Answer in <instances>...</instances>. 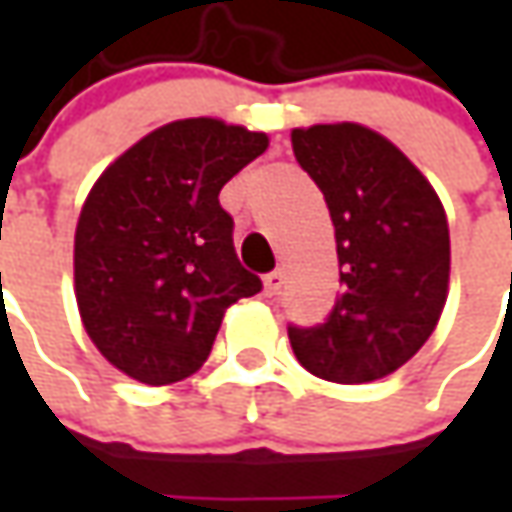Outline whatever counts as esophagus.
<instances>
[{"mask_svg":"<svg viewBox=\"0 0 512 512\" xmlns=\"http://www.w3.org/2000/svg\"><path fill=\"white\" fill-rule=\"evenodd\" d=\"M285 287V273L282 270H273V273H267L265 276V293L267 296H276L279 290Z\"/></svg>","mask_w":512,"mask_h":512,"instance_id":"esophagus-1","label":"esophagus"}]
</instances>
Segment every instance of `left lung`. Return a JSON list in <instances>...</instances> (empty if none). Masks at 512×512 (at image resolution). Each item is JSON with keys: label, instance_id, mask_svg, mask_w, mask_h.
<instances>
[{"label": "left lung", "instance_id": "8db88e82", "mask_svg": "<svg viewBox=\"0 0 512 512\" xmlns=\"http://www.w3.org/2000/svg\"><path fill=\"white\" fill-rule=\"evenodd\" d=\"M290 142L325 193L342 282L325 325L287 327L290 347L325 382L384 379L442 319L450 287L442 199L402 150L364 125L293 128Z\"/></svg>", "mask_w": 512, "mask_h": 512}]
</instances>
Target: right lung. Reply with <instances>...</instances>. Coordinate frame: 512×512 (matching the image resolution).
Instances as JSON below:
<instances>
[{
  "instance_id": "obj_1",
  "label": "right lung",
  "mask_w": 512,
  "mask_h": 512,
  "mask_svg": "<svg viewBox=\"0 0 512 512\" xmlns=\"http://www.w3.org/2000/svg\"><path fill=\"white\" fill-rule=\"evenodd\" d=\"M267 133L222 119L150 130L102 170L73 236V293L90 342L136 382H182L210 356L227 307L262 290L239 265L219 190Z\"/></svg>"
}]
</instances>
